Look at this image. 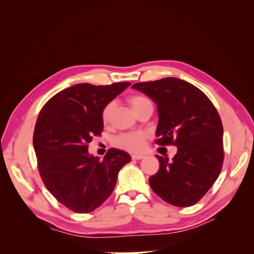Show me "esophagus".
I'll list each match as a JSON object with an SVG mask.
<instances>
[{
    "label": "esophagus",
    "mask_w": 254,
    "mask_h": 254,
    "mask_svg": "<svg viewBox=\"0 0 254 254\" xmlns=\"http://www.w3.org/2000/svg\"><path fill=\"white\" fill-rule=\"evenodd\" d=\"M145 156L143 155V153H133V155L131 156V158L133 159V160H141V159H143Z\"/></svg>",
    "instance_id": "34e87169"
}]
</instances>
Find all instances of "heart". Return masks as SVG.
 <instances>
[{
	"mask_svg": "<svg viewBox=\"0 0 254 254\" xmlns=\"http://www.w3.org/2000/svg\"><path fill=\"white\" fill-rule=\"evenodd\" d=\"M127 101L131 106L132 110L136 113L143 107L152 106L150 99L141 94H132L128 96ZM113 110V103H108L105 105L102 110V121L104 124H108L111 119V113ZM146 142V133L144 132H128L120 134L114 139V145L119 148L125 149L128 151H139L141 150Z\"/></svg>",
	"mask_w": 254,
	"mask_h": 254,
	"instance_id": "heart-1",
	"label": "heart"
}]
</instances>
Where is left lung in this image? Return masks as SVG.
<instances>
[{"label": "left lung", "mask_w": 254, "mask_h": 254, "mask_svg": "<svg viewBox=\"0 0 254 254\" xmlns=\"http://www.w3.org/2000/svg\"><path fill=\"white\" fill-rule=\"evenodd\" d=\"M133 89L157 104L156 143L175 145L172 161L156 156L160 167L150 188L167 203L190 206L206 194L224 162V128L212 102L194 84L176 77L137 82Z\"/></svg>", "instance_id": "left-lung-1"}]
</instances>
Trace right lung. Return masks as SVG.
<instances>
[{
    "mask_svg": "<svg viewBox=\"0 0 254 254\" xmlns=\"http://www.w3.org/2000/svg\"><path fill=\"white\" fill-rule=\"evenodd\" d=\"M130 84L77 83L54 95L38 115L33 144L41 179L75 213L101 205L113 191L121 168L131 161L120 149H109L102 161L88 152L89 143L103 132L105 105Z\"/></svg>",
    "mask_w": 254,
    "mask_h": 254,
    "instance_id": "1",
    "label": "right lung"
}]
</instances>
